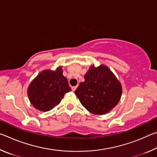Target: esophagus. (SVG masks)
I'll return each instance as SVG.
<instances>
[{"mask_svg": "<svg viewBox=\"0 0 157 157\" xmlns=\"http://www.w3.org/2000/svg\"><path fill=\"white\" fill-rule=\"evenodd\" d=\"M77 87H78V86H72V88H71V89H72V91H75V90H76V89H77Z\"/></svg>", "mask_w": 157, "mask_h": 157, "instance_id": "34e87169", "label": "esophagus"}]
</instances>
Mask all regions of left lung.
I'll return each instance as SVG.
<instances>
[{
  "instance_id": "8db88e82",
  "label": "left lung",
  "mask_w": 157,
  "mask_h": 157,
  "mask_svg": "<svg viewBox=\"0 0 157 157\" xmlns=\"http://www.w3.org/2000/svg\"><path fill=\"white\" fill-rule=\"evenodd\" d=\"M84 79L75 94L90 112L102 115L118 104L122 94L121 84L107 66H91Z\"/></svg>"
}]
</instances>
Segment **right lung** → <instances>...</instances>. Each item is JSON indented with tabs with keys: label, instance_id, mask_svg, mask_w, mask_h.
I'll list each match as a JSON object with an SVG mask.
<instances>
[{
	"label": "right lung",
	"instance_id": "1",
	"mask_svg": "<svg viewBox=\"0 0 157 157\" xmlns=\"http://www.w3.org/2000/svg\"><path fill=\"white\" fill-rule=\"evenodd\" d=\"M62 67L55 71H42L31 82L28 89L29 99L36 109L51 110L60 102L65 94L71 91Z\"/></svg>",
	"mask_w": 157,
	"mask_h": 157
}]
</instances>
